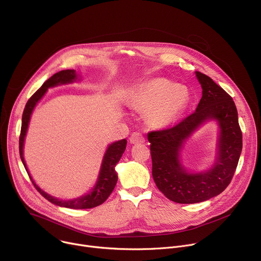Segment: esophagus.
Wrapping results in <instances>:
<instances>
[{
	"instance_id": "1",
	"label": "esophagus",
	"mask_w": 261,
	"mask_h": 261,
	"mask_svg": "<svg viewBox=\"0 0 261 261\" xmlns=\"http://www.w3.org/2000/svg\"><path fill=\"white\" fill-rule=\"evenodd\" d=\"M145 137L143 134H140L138 132H134L131 136H130V143L131 144H143L145 143Z\"/></svg>"
}]
</instances>
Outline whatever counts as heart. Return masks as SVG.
I'll return each mask as SVG.
<instances>
[{
  "label": "heart",
  "mask_w": 261,
  "mask_h": 261,
  "mask_svg": "<svg viewBox=\"0 0 261 261\" xmlns=\"http://www.w3.org/2000/svg\"><path fill=\"white\" fill-rule=\"evenodd\" d=\"M189 100L188 90L184 86H175L171 81L156 78L138 85L131 96L133 108L150 112L151 122L158 127L174 123L184 110Z\"/></svg>",
  "instance_id": "1"
}]
</instances>
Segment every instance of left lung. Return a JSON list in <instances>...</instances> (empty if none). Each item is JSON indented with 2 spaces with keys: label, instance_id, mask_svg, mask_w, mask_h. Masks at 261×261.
I'll list each match as a JSON object with an SVG mask.
<instances>
[{
  "label": "left lung",
  "instance_id": "1",
  "mask_svg": "<svg viewBox=\"0 0 261 261\" xmlns=\"http://www.w3.org/2000/svg\"><path fill=\"white\" fill-rule=\"evenodd\" d=\"M196 75L203 88L196 111L173 127L148 134L156 186L168 199L181 204L203 202L224 192L234 176L243 149L238 109L231 96L205 74L196 72ZM210 118L218 119L221 127L216 165L203 174H187L178 161L182 141Z\"/></svg>",
  "mask_w": 261,
  "mask_h": 261
}]
</instances>
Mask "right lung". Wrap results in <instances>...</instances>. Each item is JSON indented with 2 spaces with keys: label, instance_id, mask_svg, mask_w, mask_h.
<instances>
[{
  "label": "right lung",
  "instance_id": "1",
  "mask_svg": "<svg viewBox=\"0 0 261 261\" xmlns=\"http://www.w3.org/2000/svg\"><path fill=\"white\" fill-rule=\"evenodd\" d=\"M77 78L76 72L74 69H65V70H60V72L54 74L51 78L46 80L39 89L35 91L33 96L28 100L25 109H23L22 112V118H21V128H20V135H19V156L22 161L23 167H25L29 177L30 174L27 170L25 160H23L22 156V146H23V139H25V135L27 132L28 124L30 121V115L32 113L33 108L35 107L36 103L42 98L45 91L48 90L49 87L58 85V84H64V83H69L73 82ZM126 145H127V140L122 139L118 140L116 143H113L112 145L109 146L107 149L103 163H102V168L99 176V180L92 189V192L87 194L86 196H83L81 198L75 199V200H70V201H62L59 199H56L54 197L49 196L48 194H45L43 191L34 183L32 178L30 177L33 185L37 189V192L48 201L51 203L62 206V207H67V208H74V209H88V208H93L97 207L101 204H103L108 197L111 195L113 192V189L115 187V184L117 182V175L114 170L116 163L120 161L123 153L126 150Z\"/></svg>",
  "mask_w": 261,
  "mask_h": 261
}]
</instances>
